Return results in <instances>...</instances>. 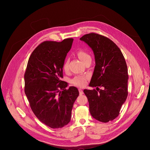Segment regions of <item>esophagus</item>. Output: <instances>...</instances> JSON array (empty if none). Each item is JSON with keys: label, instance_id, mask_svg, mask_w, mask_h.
<instances>
[{"label": "esophagus", "instance_id": "obj_1", "mask_svg": "<svg viewBox=\"0 0 150 150\" xmlns=\"http://www.w3.org/2000/svg\"><path fill=\"white\" fill-rule=\"evenodd\" d=\"M78 91H79L80 95H82V94H83V90H82V89H78Z\"/></svg>", "mask_w": 150, "mask_h": 150}]
</instances>
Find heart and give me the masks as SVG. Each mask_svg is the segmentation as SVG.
I'll return each instance as SVG.
<instances>
[{
    "mask_svg": "<svg viewBox=\"0 0 150 150\" xmlns=\"http://www.w3.org/2000/svg\"><path fill=\"white\" fill-rule=\"evenodd\" d=\"M77 56L83 62L87 61L88 59L91 58L90 55L84 50H80L77 52ZM62 69L65 72H67L69 70V66H68V60L66 59L64 62L62 64ZM88 77L86 76H81L78 75L75 76L73 79L71 80V83L73 85L78 86V87H83L86 84V81H87Z\"/></svg>",
    "mask_w": 150,
    "mask_h": 150,
    "instance_id": "1",
    "label": "heart"
}]
</instances>
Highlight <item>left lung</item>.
Wrapping results in <instances>:
<instances>
[{
	"instance_id": "8db88e82",
	"label": "left lung",
	"mask_w": 150,
	"mask_h": 150,
	"mask_svg": "<svg viewBox=\"0 0 150 150\" xmlns=\"http://www.w3.org/2000/svg\"><path fill=\"white\" fill-rule=\"evenodd\" d=\"M80 39L92 49L96 59L89 86L97 90H84L90 113L101 122L113 120L128 97V74L125 58L118 46L106 36L91 33Z\"/></svg>"
}]
</instances>
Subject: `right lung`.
Instances as JSON below:
<instances>
[{
    "label": "right lung",
    "mask_w": 150,
    "mask_h": 150,
    "mask_svg": "<svg viewBox=\"0 0 150 150\" xmlns=\"http://www.w3.org/2000/svg\"><path fill=\"white\" fill-rule=\"evenodd\" d=\"M73 38L61 42L44 41L29 58L24 74L25 93L38 119L52 128H59L71 119L75 101L79 96L76 88L66 89L62 81V64L70 50Z\"/></svg>",
    "instance_id": "obj_1"
}]
</instances>
